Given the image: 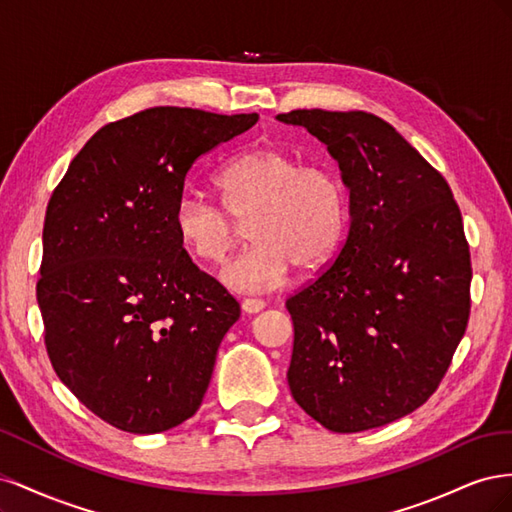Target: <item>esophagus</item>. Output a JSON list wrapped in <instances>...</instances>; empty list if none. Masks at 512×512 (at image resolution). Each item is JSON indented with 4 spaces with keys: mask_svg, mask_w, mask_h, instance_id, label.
Segmentation results:
<instances>
[{
    "mask_svg": "<svg viewBox=\"0 0 512 512\" xmlns=\"http://www.w3.org/2000/svg\"><path fill=\"white\" fill-rule=\"evenodd\" d=\"M241 309L245 314H258V312H262V309H265V301H260V299H243V303H241Z\"/></svg>",
    "mask_w": 512,
    "mask_h": 512,
    "instance_id": "esophagus-1",
    "label": "esophagus"
}]
</instances>
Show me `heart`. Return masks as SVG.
Instances as JSON below:
<instances>
[{
  "mask_svg": "<svg viewBox=\"0 0 512 512\" xmlns=\"http://www.w3.org/2000/svg\"><path fill=\"white\" fill-rule=\"evenodd\" d=\"M215 185L222 205L183 190L173 209L179 243L200 262H220L247 222L254 243L222 267L235 292H267L286 282L292 267L312 273L335 254L346 230V190L331 168L303 164L277 145L252 147L226 162Z\"/></svg>",
  "mask_w": 512,
  "mask_h": 512,
  "instance_id": "b5f03b06",
  "label": "heart"
}]
</instances>
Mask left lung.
<instances>
[{
	"label": "left lung",
	"mask_w": 512,
	"mask_h": 512,
	"mask_svg": "<svg viewBox=\"0 0 512 512\" xmlns=\"http://www.w3.org/2000/svg\"><path fill=\"white\" fill-rule=\"evenodd\" d=\"M327 145L350 190L333 265L286 301L294 401L335 433L389 425L438 389L470 316V247L444 177L391 123L322 108L277 115Z\"/></svg>",
	"instance_id": "1"
}]
</instances>
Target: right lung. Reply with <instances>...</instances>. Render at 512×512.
<instances>
[{
    "label": "right lung",
    "mask_w": 512,
    "mask_h": 512,
    "mask_svg": "<svg viewBox=\"0 0 512 512\" xmlns=\"http://www.w3.org/2000/svg\"><path fill=\"white\" fill-rule=\"evenodd\" d=\"M256 121L145 108L91 136L51 196L36 286L46 352L108 425L160 433L203 404L241 309L183 250L173 209L192 164Z\"/></svg>",
    "instance_id": "1"
}]
</instances>
